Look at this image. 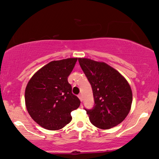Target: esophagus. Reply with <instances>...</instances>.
<instances>
[{
	"label": "esophagus",
	"instance_id": "esophagus-1",
	"mask_svg": "<svg viewBox=\"0 0 159 159\" xmlns=\"http://www.w3.org/2000/svg\"><path fill=\"white\" fill-rule=\"evenodd\" d=\"M78 98H80V101L81 102H82V101H83V98H82V94H80L79 96H78Z\"/></svg>",
	"mask_w": 159,
	"mask_h": 159
}]
</instances>
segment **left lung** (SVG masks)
I'll use <instances>...</instances> for the list:
<instances>
[{
  "label": "left lung",
  "mask_w": 159,
  "mask_h": 159,
  "mask_svg": "<svg viewBox=\"0 0 159 159\" xmlns=\"http://www.w3.org/2000/svg\"><path fill=\"white\" fill-rule=\"evenodd\" d=\"M80 65L91 85L94 106L87 111L91 124L109 129L121 123L130 112L133 94L127 80L104 62L78 58Z\"/></svg>",
  "instance_id": "1"
}]
</instances>
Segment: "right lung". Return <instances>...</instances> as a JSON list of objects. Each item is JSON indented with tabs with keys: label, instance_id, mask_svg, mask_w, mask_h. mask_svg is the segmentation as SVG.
<instances>
[{
	"label": "right lung",
	"instance_id": "add662e5",
	"mask_svg": "<svg viewBox=\"0 0 159 159\" xmlns=\"http://www.w3.org/2000/svg\"><path fill=\"white\" fill-rule=\"evenodd\" d=\"M77 58L54 61L33 75L25 90L28 112L44 129H61L72 120L70 113L77 109L80 99L72 93L68 77Z\"/></svg>",
	"mask_w": 159,
	"mask_h": 159
}]
</instances>
